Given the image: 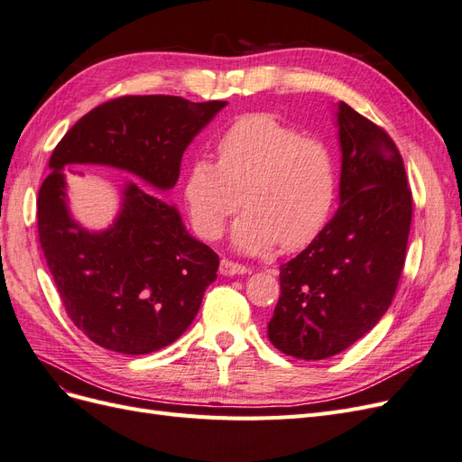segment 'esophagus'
<instances>
[{
	"label": "esophagus",
	"mask_w": 462,
	"mask_h": 462,
	"mask_svg": "<svg viewBox=\"0 0 462 462\" xmlns=\"http://www.w3.org/2000/svg\"><path fill=\"white\" fill-rule=\"evenodd\" d=\"M248 268L245 263H239V262H233V260H227L223 258L221 263H219V273L221 275H241V273H246Z\"/></svg>",
	"instance_id": "1"
}]
</instances>
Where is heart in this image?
Returning <instances> with one entry per match:
<instances>
[{
	"label": "heart",
	"mask_w": 462,
	"mask_h": 462,
	"mask_svg": "<svg viewBox=\"0 0 462 462\" xmlns=\"http://www.w3.org/2000/svg\"><path fill=\"white\" fill-rule=\"evenodd\" d=\"M217 163L194 160L183 197L194 229L208 241L235 223L233 243L248 254L273 245H310L324 231L337 200V163L331 146L268 114L236 119L219 136Z\"/></svg>",
	"instance_id": "1"
}]
</instances>
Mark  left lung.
Here are the masks:
<instances>
[{
	"mask_svg": "<svg viewBox=\"0 0 462 462\" xmlns=\"http://www.w3.org/2000/svg\"><path fill=\"white\" fill-rule=\"evenodd\" d=\"M341 206L302 253L279 265L282 295L268 324L279 351L339 355L382 319L407 258L412 192L397 144L380 125L339 104Z\"/></svg>",
	"mask_w": 462,
	"mask_h": 462,
	"instance_id": "8db88e82",
	"label": "left lung"
}]
</instances>
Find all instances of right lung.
Masks as SVG:
<instances>
[{
	"instance_id": "right-lung-1",
	"label": "right lung",
	"mask_w": 462,
	"mask_h": 462,
	"mask_svg": "<svg viewBox=\"0 0 462 462\" xmlns=\"http://www.w3.org/2000/svg\"><path fill=\"white\" fill-rule=\"evenodd\" d=\"M223 106L119 96L80 117L51 153L38 190L40 246L67 316L107 351L148 355L179 339L216 282L219 256L192 239L173 206L136 185L125 189L114 227H79L65 206V165H114L171 189L185 148Z\"/></svg>"
}]
</instances>
